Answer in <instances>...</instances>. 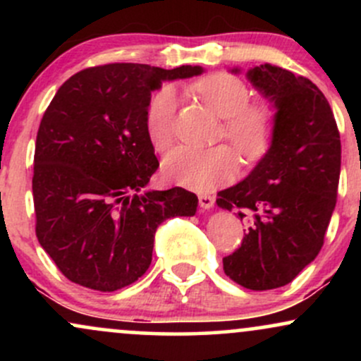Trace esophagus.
<instances>
[{"instance_id": "34e87169", "label": "esophagus", "mask_w": 361, "mask_h": 361, "mask_svg": "<svg viewBox=\"0 0 361 361\" xmlns=\"http://www.w3.org/2000/svg\"><path fill=\"white\" fill-rule=\"evenodd\" d=\"M198 202H200L202 209L210 210L215 204V198L210 197V195H200V197H198Z\"/></svg>"}]
</instances>
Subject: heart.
Returning <instances> with one entry per match:
<instances>
[{
    "instance_id": "b5f03b06",
    "label": "heart",
    "mask_w": 361,
    "mask_h": 361,
    "mask_svg": "<svg viewBox=\"0 0 361 361\" xmlns=\"http://www.w3.org/2000/svg\"><path fill=\"white\" fill-rule=\"evenodd\" d=\"M193 90L210 110L224 118V135L234 144L246 161L258 159L268 151L275 130V114L267 103L250 102V88L229 73H214L202 78ZM178 93L163 86L149 102L146 132L156 151H166L175 140ZM164 176L197 192H209L226 183L238 171V157L227 146H180L166 156Z\"/></svg>"
}]
</instances>
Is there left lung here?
<instances>
[{
  "label": "left lung",
  "mask_w": 361,
  "mask_h": 361,
  "mask_svg": "<svg viewBox=\"0 0 361 361\" xmlns=\"http://www.w3.org/2000/svg\"><path fill=\"white\" fill-rule=\"evenodd\" d=\"M246 78L275 109V130L250 175L219 192L217 205L247 224L241 247L222 263L241 287L271 290L321 251L336 207L341 140L329 103L307 78L273 64L255 66Z\"/></svg>",
  "instance_id": "8db88e82"
}]
</instances>
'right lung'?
<instances>
[{
	"instance_id": "add662e5",
	"label": "right lung",
	"mask_w": 361,
	"mask_h": 361,
	"mask_svg": "<svg viewBox=\"0 0 361 361\" xmlns=\"http://www.w3.org/2000/svg\"><path fill=\"white\" fill-rule=\"evenodd\" d=\"M202 73L122 62L57 90L37 132L32 190L37 239L68 280L100 292L134 283L151 264L157 226L197 212L185 188L146 190L159 166L146 110L164 81Z\"/></svg>"
}]
</instances>
